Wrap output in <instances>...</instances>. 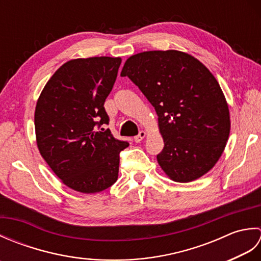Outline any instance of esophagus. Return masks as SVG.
Here are the masks:
<instances>
[{"label":"esophagus","instance_id":"obj_1","mask_svg":"<svg viewBox=\"0 0 261 261\" xmlns=\"http://www.w3.org/2000/svg\"><path fill=\"white\" fill-rule=\"evenodd\" d=\"M145 137H146V132L145 131H140L139 135L135 137V141L136 142H140Z\"/></svg>","mask_w":261,"mask_h":261}]
</instances>
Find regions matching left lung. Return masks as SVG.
<instances>
[{"instance_id": "obj_1", "label": "left lung", "mask_w": 261, "mask_h": 261, "mask_svg": "<svg viewBox=\"0 0 261 261\" xmlns=\"http://www.w3.org/2000/svg\"><path fill=\"white\" fill-rule=\"evenodd\" d=\"M121 76L156 110L165 143L157 160L166 175L188 182L212 169L230 134L228 103L212 73L186 53L153 50L127 58Z\"/></svg>"}]
</instances>
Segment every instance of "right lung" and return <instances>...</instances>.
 <instances>
[{
    "instance_id": "obj_1",
    "label": "right lung",
    "mask_w": 261,
    "mask_h": 261,
    "mask_svg": "<svg viewBox=\"0 0 261 261\" xmlns=\"http://www.w3.org/2000/svg\"><path fill=\"white\" fill-rule=\"evenodd\" d=\"M120 57L79 58L56 70L38 98L37 146L66 186L94 194L118 179L120 152L127 141L115 139L104 102L112 91Z\"/></svg>"
}]
</instances>
